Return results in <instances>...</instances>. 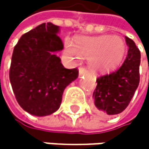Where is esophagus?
<instances>
[{"mask_svg": "<svg viewBox=\"0 0 149 149\" xmlns=\"http://www.w3.org/2000/svg\"><path fill=\"white\" fill-rule=\"evenodd\" d=\"M79 76H86V75H88V71L84 69V68H79Z\"/></svg>", "mask_w": 149, "mask_h": 149, "instance_id": "obj_1", "label": "esophagus"}]
</instances>
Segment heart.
Instances as JSON below:
<instances>
[{"label": "heart", "instance_id": "heart-1", "mask_svg": "<svg viewBox=\"0 0 149 149\" xmlns=\"http://www.w3.org/2000/svg\"><path fill=\"white\" fill-rule=\"evenodd\" d=\"M125 53V44L122 38L113 36L79 37L75 44L66 39L63 54L76 63L87 58L89 68L95 72L110 70L120 64Z\"/></svg>", "mask_w": 149, "mask_h": 149}]
</instances>
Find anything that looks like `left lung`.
Returning a JSON list of instances; mask_svg holds the SVG:
<instances>
[{"label":"left lung","mask_w":149,"mask_h":149,"mask_svg":"<svg viewBox=\"0 0 149 149\" xmlns=\"http://www.w3.org/2000/svg\"><path fill=\"white\" fill-rule=\"evenodd\" d=\"M125 41L129 51L123 65L96 79L93 103L103 114L115 115L124 111L139 87L140 52L133 40L125 36Z\"/></svg>","instance_id":"left-lung-1"}]
</instances>
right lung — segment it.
Masks as SVG:
<instances>
[{
    "instance_id": "add662e5",
    "label": "right lung",
    "mask_w": 149,
    "mask_h": 149,
    "mask_svg": "<svg viewBox=\"0 0 149 149\" xmlns=\"http://www.w3.org/2000/svg\"><path fill=\"white\" fill-rule=\"evenodd\" d=\"M60 26L43 23L24 34L13 50L10 80L22 109L46 116L61 106L67 86L79 77L77 69H66L57 52L63 49Z\"/></svg>"
}]
</instances>
